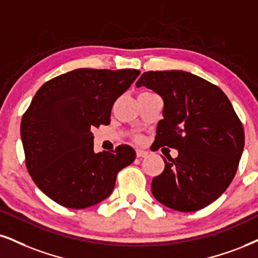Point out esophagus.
Returning a JSON list of instances; mask_svg holds the SVG:
<instances>
[{"instance_id":"esophagus-1","label":"esophagus","mask_w":258,"mask_h":258,"mask_svg":"<svg viewBox=\"0 0 258 258\" xmlns=\"http://www.w3.org/2000/svg\"><path fill=\"white\" fill-rule=\"evenodd\" d=\"M136 157H138V158L148 157V152L144 151V149H136Z\"/></svg>"}]
</instances>
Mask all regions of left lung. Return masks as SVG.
<instances>
[{"instance_id":"left-lung-1","label":"left lung","mask_w":258,"mask_h":258,"mask_svg":"<svg viewBox=\"0 0 258 258\" xmlns=\"http://www.w3.org/2000/svg\"><path fill=\"white\" fill-rule=\"evenodd\" d=\"M153 90L164 100L154 144L178 151L164 159L163 173L152 180L159 202L178 212H196L230 185L244 149V129L218 86L183 71L146 72L136 87Z\"/></svg>"}]
</instances>
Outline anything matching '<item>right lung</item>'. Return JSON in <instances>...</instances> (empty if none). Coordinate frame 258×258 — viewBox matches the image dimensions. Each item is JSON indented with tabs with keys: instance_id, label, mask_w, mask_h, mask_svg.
Here are the masks:
<instances>
[{
	"instance_id": "1",
	"label": "right lung",
	"mask_w": 258,
	"mask_h": 258,
	"mask_svg": "<svg viewBox=\"0 0 258 258\" xmlns=\"http://www.w3.org/2000/svg\"><path fill=\"white\" fill-rule=\"evenodd\" d=\"M139 75L136 69L81 68L38 90L22 116L21 140L28 173L56 203L73 209L97 205L135 160L128 145L94 153L92 130L110 124L113 103Z\"/></svg>"
}]
</instances>
